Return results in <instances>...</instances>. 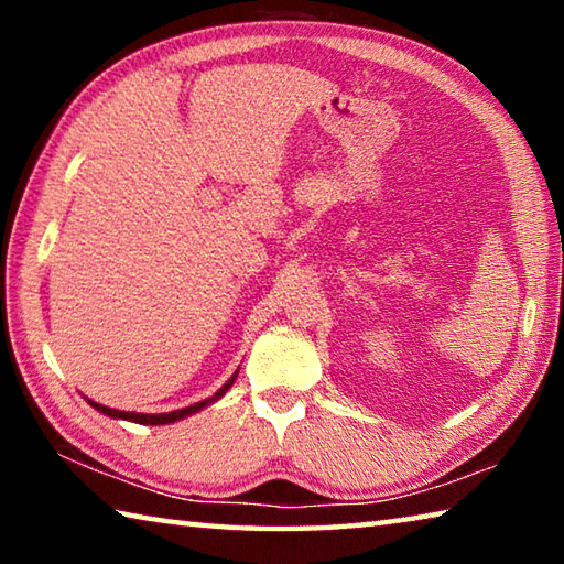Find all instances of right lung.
I'll use <instances>...</instances> for the list:
<instances>
[{"label": "right lung", "instance_id": "right-lung-1", "mask_svg": "<svg viewBox=\"0 0 564 564\" xmlns=\"http://www.w3.org/2000/svg\"><path fill=\"white\" fill-rule=\"evenodd\" d=\"M236 376H238V368H236V373H234L231 378H228L226 383H224L221 388H218L214 395H208L206 400H198V403L186 405V408H181V410H169V413H133V410L129 413V410H117V408L101 405V403H97V400H91V398H87V395H84V400H87V403H89L94 410H99L101 415L113 417V420H129V423H139V425H169V423H178V420H184V417H188V415L202 413L204 408L218 403V400H221V398L228 393V388L234 386Z\"/></svg>", "mask_w": 564, "mask_h": 564}]
</instances>
